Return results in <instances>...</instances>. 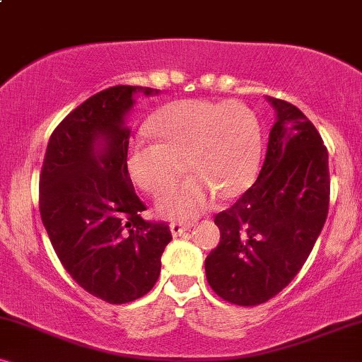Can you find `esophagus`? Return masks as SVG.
<instances>
[{
    "label": "esophagus",
    "instance_id": "34e87169",
    "mask_svg": "<svg viewBox=\"0 0 362 362\" xmlns=\"http://www.w3.org/2000/svg\"><path fill=\"white\" fill-rule=\"evenodd\" d=\"M170 229H171V234L175 235V237H177V235H181L182 232L189 230L191 229V224H182V222H171Z\"/></svg>",
    "mask_w": 362,
    "mask_h": 362
}]
</instances>
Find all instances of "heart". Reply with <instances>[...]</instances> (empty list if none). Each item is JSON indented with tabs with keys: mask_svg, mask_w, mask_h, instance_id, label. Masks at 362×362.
Returning a JSON list of instances; mask_svg holds the SVG:
<instances>
[{
	"mask_svg": "<svg viewBox=\"0 0 362 362\" xmlns=\"http://www.w3.org/2000/svg\"><path fill=\"white\" fill-rule=\"evenodd\" d=\"M160 141L136 136L127 168L132 180L158 194L179 174L189 177L158 197L156 207L173 219H191L216 196L232 199L254 182L260 160V123L249 107L234 100L189 98L161 108L148 123Z\"/></svg>",
	"mask_w": 362,
	"mask_h": 362,
	"instance_id": "obj_1",
	"label": "heart"
}]
</instances>
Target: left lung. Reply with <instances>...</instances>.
<instances>
[{
    "label": "left lung",
    "instance_id": "8db88e82",
    "mask_svg": "<svg viewBox=\"0 0 362 362\" xmlns=\"http://www.w3.org/2000/svg\"><path fill=\"white\" fill-rule=\"evenodd\" d=\"M276 112L259 177L214 222L221 240L206 276L222 300L240 306L280 293L308 259L329 206L328 150L300 108L269 98Z\"/></svg>",
    "mask_w": 362,
    "mask_h": 362
}]
</instances>
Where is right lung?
Returning a JSON list of instances; mask_svg holds the SVG:
<instances>
[{"mask_svg":"<svg viewBox=\"0 0 362 362\" xmlns=\"http://www.w3.org/2000/svg\"><path fill=\"white\" fill-rule=\"evenodd\" d=\"M153 88L115 86L69 113L49 138L39 176L42 224L67 274L88 293L122 305L155 286L173 239L166 222L145 221L146 206L128 175L133 95Z\"/></svg>","mask_w":362,"mask_h":362,"instance_id":"1","label":"right lung"}]
</instances>
